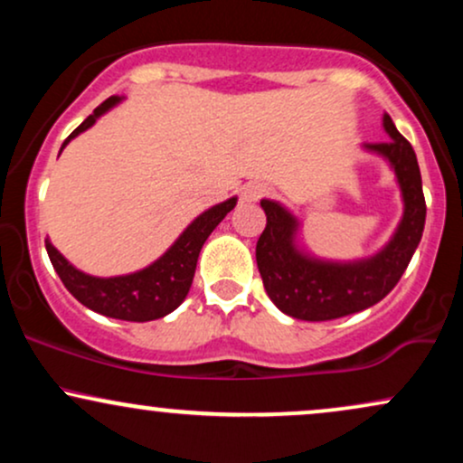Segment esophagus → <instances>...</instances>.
<instances>
[{
    "label": "esophagus",
    "mask_w": 463,
    "mask_h": 463,
    "mask_svg": "<svg viewBox=\"0 0 463 463\" xmlns=\"http://www.w3.org/2000/svg\"><path fill=\"white\" fill-rule=\"evenodd\" d=\"M268 194H269V187L263 183H248L246 187L241 189V198L246 202H257V200L265 198Z\"/></svg>",
    "instance_id": "esophagus-1"
}]
</instances>
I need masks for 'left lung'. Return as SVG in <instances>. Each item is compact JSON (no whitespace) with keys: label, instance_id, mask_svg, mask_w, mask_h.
<instances>
[{"label":"left lung","instance_id":"1","mask_svg":"<svg viewBox=\"0 0 463 463\" xmlns=\"http://www.w3.org/2000/svg\"><path fill=\"white\" fill-rule=\"evenodd\" d=\"M390 139L365 143L394 169L401 184L402 220L390 243L374 257L350 263H333L309 257L296 248L298 220L274 200H261L268 224L257 241V265L263 287L280 311L307 322H324L368 309L394 289L411 261L424 231L422 178L416 152L390 115H383Z\"/></svg>","mask_w":463,"mask_h":463}]
</instances>
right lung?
Segmentation results:
<instances>
[{
  "label": "right lung",
  "instance_id": "1",
  "mask_svg": "<svg viewBox=\"0 0 463 463\" xmlns=\"http://www.w3.org/2000/svg\"><path fill=\"white\" fill-rule=\"evenodd\" d=\"M119 102L121 98L113 95V98H109L106 102L99 104L98 109L93 110V115H89L87 119L67 137L62 147H65L73 137H78L80 132L91 128L95 121H98V117H102L106 110H110ZM235 204L237 198H231L222 202V204L211 206L209 211H204V213L195 217V220L184 228L183 235L174 241V246L169 248L161 259H156L152 265H147V268H143L135 274L113 276V279H98V276L84 274L73 268V265L52 246L50 239L45 241V248L56 274L61 276L62 285H65L69 294H71L78 302H82L84 307H89V309L95 313H102L106 317H115V320H158V317L172 313L176 307H180V302L187 298L189 287L194 283L195 263H198L202 246H204V241L209 239L211 232L215 231V226L235 209Z\"/></svg>",
  "mask_w": 463,
  "mask_h": 463
}]
</instances>
